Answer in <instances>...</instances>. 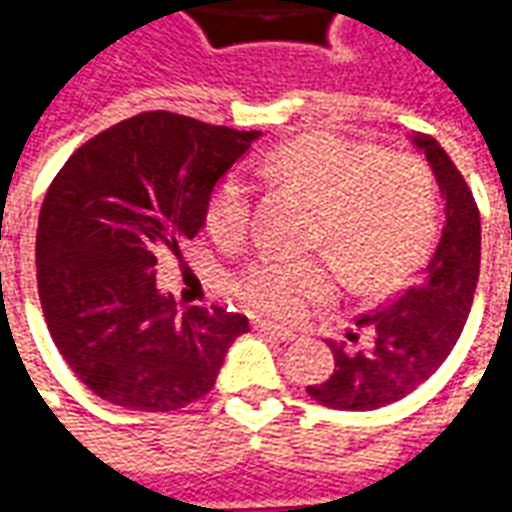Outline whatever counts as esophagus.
I'll return each mask as SVG.
<instances>
[{
    "mask_svg": "<svg viewBox=\"0 0 512 512\" xmlns=\"http://www.w3.org/2000/svg\"><path fill=\"white\" fill-rule=\"evenodd\" d=\"M255 332L268 334V337H274V340H282V343H290V340H296V334L290 332V329H279L274 323L268 321H255Z\"/></svg>",
    "mask_w": 512,
    "mask_h": 512,
    "instance_id": "esophagus-1",
    "label": "esophagus"
}]
</instances>
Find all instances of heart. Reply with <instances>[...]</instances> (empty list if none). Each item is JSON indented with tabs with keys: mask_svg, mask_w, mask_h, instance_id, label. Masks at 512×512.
Wrapping results in <instances>:
<instances>
[{
	"mask_svg": "<svg viewBox=\"0 0 512 512\" xmlns=\"http://www.w3.org/2000/svg\"><path fill=\"white\" fill-rule=\"evenodd\" d=\"M263 169L318 205L310 241L338 255L252 260L235 279V293L263 318L299 321L312 304L334 299L345 279L340 262L359 288H392L422 266L436 244L439 183L419 156L384 153L321 131L274 147ZM205 222L222 246L244 244L252 183L238 172L224 175L208 200Z\"/></svg>",
	"mask_w": 512,
	"mask_h": 512,
	"instance_id": "1",
	"label": "heart"
}]
</instances>
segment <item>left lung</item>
I'll list each match as a JSON object with an SVG mask.
<instances>
[{
	"label": "left lung",
	"mask_w": 512,
	"mask_h": 512,
	"mask_svg": "<svg viewBox=\"0 0 512 512\" xmlns=\"http://www.w3.org/2000/svg\"><path fill=\"white\" fill-rule=\"evenodd\" d=\"M444 197V230L422 277L395 299L362 315L356 326L367 340L359 351L329 343L334 373L307 386L321 406L373 411L411 395L450 356L463 332L480 277V211L472 189L433 136L417 134ZM356 343L359 334H348Z\"/></svg>",
	"instance_id": "obj_1"
}]
</instances>
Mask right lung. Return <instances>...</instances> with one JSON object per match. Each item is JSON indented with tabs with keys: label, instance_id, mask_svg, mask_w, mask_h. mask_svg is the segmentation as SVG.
<instances>
[{
	"label": "right lung",
	"instance_id": "add662e5",
	"mask_svg": "<svg viewBox=\"0 0 512 512\" xmlns=\"http://www.w3.org/2000/svg\"><path fill=\"white\" fill-rule=\"evenodd\" d=\"M260 131L172 112L106 128L51 180L38 219V293L51 340L87 389L128 411H178L213 389L249 321L183 307L156 285L161 252L200 233L216 183Z\"/></svg>",
	"mask_w": 512,
	"mask_h": 512
}]
</instances>
